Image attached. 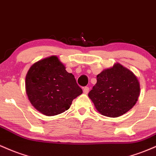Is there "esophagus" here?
Listing matches in <instances>:
<instances>
[{
  "label": "esophagus",
  "mask_w": 156,
  "mask_h": 156,
  "mask_svg": "<svg viewBox=\"0 0 156 156\" xmlns=\"http://www.w3.org/2000/svg\"><path fill=\"white\" fill-rule=\"evenodd\" d=\"M83 92H84V94H87V93L89 92V87H83Z\"/></svg>",
  "instance_id": "34e87169"
}]
</instances>
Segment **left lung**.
<instances>
[{
  "instance_id": "8db88e82",
  "label": "left lung",
  "mask_w": 156,
  "mask_h": 156,
  "mask_svg": "<svg viewBox=\"0 0 156 156\" xmlns=\"http://www.w3.org/2000/svg\"><path fill=\"white\" fill-rule=\"evenodd\" d=\"M97 80L88 97L101 114L120 116L130 111L137 101L139 81L132 71L119 63L101 71Z\"/></svg>"
}]
</instances>
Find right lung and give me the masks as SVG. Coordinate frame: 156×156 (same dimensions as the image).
<instances>
[{
  "label": "right lung",
  "instance_id": "1",
  "mask_svg": "<svg viewBox=\"0 0 156 156\" xmlns=\"http://www.w3.org/2000/svg\"><path fill=\"white\" fill-rule=\"evenodd\" d=\"M26 89L31 105L48 116L67 111L73 99L83 93L74 76L66 71L56 56L31 66L26 75Z\"/></svg>",
  "mask_w": 156,
  "mask_h": 156
}]
</instances>
